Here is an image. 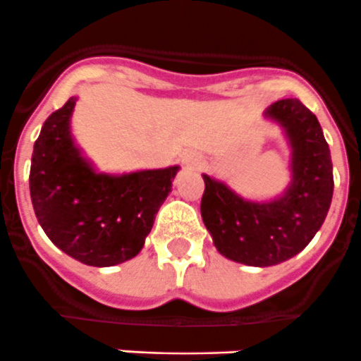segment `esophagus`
<instances>
[{
    "instance_id": "1",
    "label": "esophagus",
    "mask_w": 361,
    "mask_h": 361,
    "mask_svg": "<svg viewBox=\"0 0 361 361\" xmlns=\"http://www.w3.org/2000/svg\"><path fill=\"white\" fill-rule=\"evenodd\" d=\"M184 161L188 163V165H191V163H192V158H191V156H185V158H184Z\"/></svg>"
}]
</instances>
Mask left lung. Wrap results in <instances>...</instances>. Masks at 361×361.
Instances as JSON below:
<instances>
[{"label": "left lung", "mask_w": 361, "mask_h": 361, "mask_svg": "<svg viewBox=\"0 0 361 361\" xmlns=\"http://www.w3.org/2000/svg\"><path fill=\"white\" fill-rule=\"evenodd\" d=\"M283 128L291 147V182L270 202H249L224 182L203 176L202 219L224 258L272 267L305 249L326 217L334 195L330 147L317 117L297 98L265 110Z\"/></svg>", "instance_id": "obj_1"}]
</instances>
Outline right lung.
<instances>
[{
    "mask_svg": "<svg viewBox=\"0 0 361 361\" xmlns=\"http://www.w3.org/2000/svg\"><path fill=\"white\" fill-rule=\"evenodd\" d=\"M75 102L71 96L52 112L35 142L31 202L45 235L61 251L84 265H119L142 251L179 166L98 173L71 137Z\"/></svg>",
    "mask_w": 361,
    "mask_h": 361,
    "instance_id": "obj_1",
    "label": "right lung"
}]
</instances>
